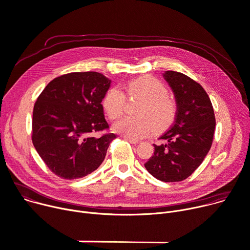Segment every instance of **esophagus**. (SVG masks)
Here are the masks:
<instances>
[{"mask_svg": "<svg viewBox=\"0 0 250 250\" xmlns=\"http://www.w3.org/2000/svg\"><path fill=\"white\" fill-rule=\"evenodd\" d=\"M125 141H127L128 143H130V144H132V145H138V144H140V141H137V140H132V139H129V138H125Z\"/></svg>", "mask_w": 250, "mask_h": 250, "instance_id": "34e87169", "label": "esophagus"}]
</instances>
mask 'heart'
Listing matches in <instances>:
<instances>
[{
    "instance_id": "obj_1",
    "label": "heart",
    "mask_w": 250,
    "mask_h": 250,
    "mask_svg": "<svg viewBox=\"0 0 250 250\" xmlns=\"http://www.w3.org/2000/svg\"><path fill=\"white\" fill-rule=\"evenodd\" d=\"M129 97H141L142 101L135 106V116L120 119L113 129L126 138L137 140L148 134L152 127L156 130L168 126L174 120L177 106L167 96V86L152 76H142L127 82L125 85ZM125 97L118 86L110 87L103 98L102 105L107 118L115 121L121 117Z\"/></svg>"
}]
</instances>
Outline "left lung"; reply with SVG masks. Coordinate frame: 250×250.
Segmentation results:
<instances>
[{
  "instance_id": "left-lung-1",
  "label": "left lung",
  "mask_w": 250,
  "mask_h": 250,
  "mask_svg": "<svg viewBox=\"0 0 250 250\" xmlns=\"http://www.w3.org/2000/svg\"><path fill=\"white\" fill-rule=\"evenodd\" d=\"M176 101L173 125L164 132L161 145H153V155L145 164L146 170L166 183L188 178L209 151L215 128L212 104L204 88L189 77L167 71Z\"/></svg>"
}]
</instances>
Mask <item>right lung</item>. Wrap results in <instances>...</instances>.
I'll return each instance as SVG.
<instances>
[{"label": "right lung", "instance_id": "1", "mask_svg": "<svg viewBox=\"0 0 250 250\" xmlns=\"http://www.w3.org/2000/svg\"><path fill=\"white\" fill-rule=\"evenodd\" d=\"M110 80L97 72L70 73L51 81L34 105L33 145L43 163L63 179H77L104 162L115 133L108 128L102 101Z\"/></svg>", "mask_w": 250, "mask_h": 250}]
</instances>
